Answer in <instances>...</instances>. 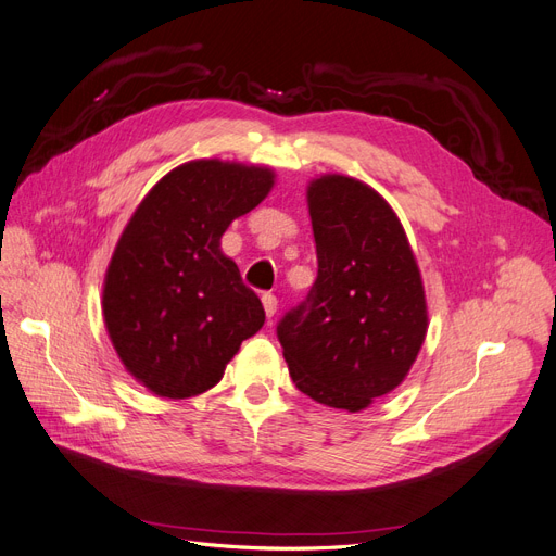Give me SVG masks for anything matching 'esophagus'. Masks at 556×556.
Returning a JSON list of instances; mask_svg holds the SVG:
<instances>
[{
	"mask_svg": "<svg viewBox=\"0 0 556 556\" xmlns=\"http://www.w3.org/2000/svg\"><path fill=\"white\" fill-rule=\"evenodd\" d=\"M263 309H265V316L273 318L277 314V295L273 293H263Z\"/></svg>",
	"mask_w": 556,
	"mask_h": 556,
	"instance_id": "1",
	"label": "esophagus"
}]
</instances>
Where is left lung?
Returning a JSON list of instances; mask_svg holds the SVG:
<instances>
[{
    "mask_svg": "<svg viewBox=\"0 0 556 556\" xmlns=\"http://www.w3.org/2000/svg\"><path fill=\"white\" fill-rule=\"evenodd\" d=\"M318 277L277 325L302 394L359 413L396 389L428 330L419 267L396 213L366 182L327 174L306 188Z\"/></svg>",
    "mask_w": 556,
    "mask_h": 556,
    "instance_id": "obj_1",
    "label": "left lung"
}]
</instances>
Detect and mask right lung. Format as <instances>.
<instances>
[{
    "instance_id": "right-lung-1",
    "label": "right lung",
    "mask_w": 556,
    "mask_h": 556,
    "mask_svg": "<svg viewBox=\"0 0 556 556\" xmlns=\"http://www.w3.org/2000/svg\"><path fill=\"white\" fill-rule=\"evenodd\" d=\"M275 174L192 160L137 205L112 254L102 316L128 374L153 394L190 399L215 387L265 312L219 238L273 190Z\"/></svg>"
}]
</instances>
